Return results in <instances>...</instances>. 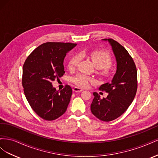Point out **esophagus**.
<instances>
[{
  "mask_svg": "<svg viewBox=\"0 0 158 158\" xmlns=\"http://www.w3.org/2000/svg\"><path fill=\"white\" fill-rule=\"evenodd\" d=\"M82 90L83 89L82 88H80L78 87H74L73 89V91L74 92H82Z\"/></svg>",
  "mask_w": 158,
  "mask_h": 158,
  "instance_id": "1",
  "label": "esophagus"
}]
</instances>
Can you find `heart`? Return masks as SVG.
<instances>
[{
  "instance_id": "1",
  "label": "heart",
  "mask_w": 158,
  "mask_h": 158,
  "mask_svg": "<svg viewBox=\"0 0 158 158\" xmlns=\"http://www.w3.org/2000/svg\"><path fill=\"white\" fill-rule=\"evenodd\" d=\"M89 56L92 60L94 66L98 69H102L99 72L103 76H109L111 73L109 67L113 64L112 57L108 52L97 50L90 52ZM80 60L78 55H75L70 59L68 63V69L70 70H74L77 66ZM71 82L76 86L85 88L89 85V82H94V79L83 74H78L71 78Z\"/></svg>"
}]
</instances>
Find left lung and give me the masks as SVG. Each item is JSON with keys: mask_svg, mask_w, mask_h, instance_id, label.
Instances as JSON below:
<instances>
[{"mask_svg": "<svg viewBox=\"0 0 158 158\" xmlns=\"http://www.w3.org/2000/svg\"><path fill=\"white\" fill-rule=\"evenodd\" d=\"M108 41L112 47L117 63V73L111 83L102 84L99 90L107 92L106 98H101L94 92L91 111L99 120L109 122L114 120L125 112L135 98L137 87V70L132 56L127 49L113 39Z\"/></svg>", "mask_w": 158, "mask_h": 158, "instance_id": "obj_1", "label": "left lung"}]
</instances>
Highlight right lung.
<instances>
[{
  "mask_svg": "<svg viewBox=\"0 0 158 158\" xmlns=\"http://www.w3.org/2000/svg\"><path fill=\"white\" fill-rule=\"evenodd\" d=\"M76 45L72 43L47 42L33 50L23 66L22 86L28 103L38 116L53 121L65 113L73 90L69 85L60 92L52 82L64 74L63 61Z\"/></svg>",
  "mask_w": 158,
  "mask_h": 158,
  "instance_id": "right-lung-1",
  "label": "right lung"
}]
</instances>
